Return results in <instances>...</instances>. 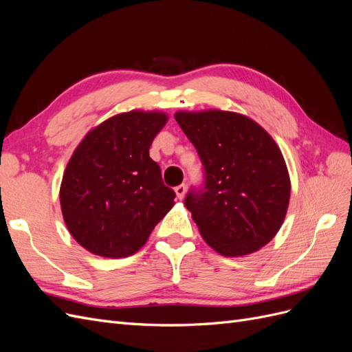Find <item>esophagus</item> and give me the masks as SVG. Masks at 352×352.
Listing matches in <instances>:
<instances>
[{"label": "esophagus", "instance_id": "1", "mask_svg": "<svg viewBox=\"0 0 352 352\" xmlns=\"http://www.w3.org/2000/svg\"><path fill=\"white\" fill-rule=\"evenodd\" d=\"M175 192H176L177 199H184V197H185V194H186V185L182 184V185L176 186V188H175Z\"/></svg>", "mask_w": 352, "mask_h": 352}]
</instances>
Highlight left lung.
Here are the masks:
<instances>
[{"instance_id":"1","label":"left lung","mask_w":352,"mask_h":352,"mask_svg":"<svg viewBox=\"0 0 352 352\" xmlns=\"http://www.w3.org/2000/svg\"><path fill=\"white\" fill-rule=\"evenodd\" d=\"M175 119L197 148L204 189L185 204L210 247L241 257L269 243L283 225L291 179L267 131L235 111H177Z\"/></svg>"}]
</instances>
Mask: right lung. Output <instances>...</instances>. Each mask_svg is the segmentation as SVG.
Masks as SVG:
<instances>
[{
  "label": "right lung",
  "mask_w": 352,
  "mask_h": 352,
  "mask_svg": "<svg viewBox=\"0 0 352 352\" xmlns=\"http://www.w3.org/2000/svg\"><path fill=\"white\" fill-rule=\"evenodd\" d=\"M168 116L119 113L85 135L73 151L60 186L63 219L70 235L91 254L129 257L175 206L150 146Z\"/></svg>",
  "instance_id": "add662e5"
}]
</instances>
